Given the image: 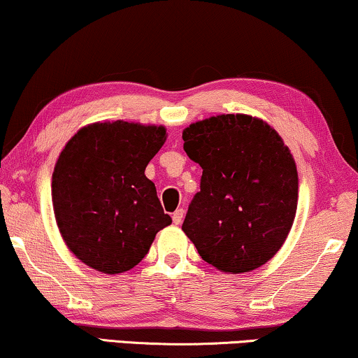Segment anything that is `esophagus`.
Returning <instances> with one entry per match:
<instances>
[{
  "instance_id": "1",
  "label": "esophagus",
  "mask_w": 358,
  "mask_h": 358,
  "mask_svg": "<svg viewBox=\"0 0 358 358\" xmlns=\"http://www.w3.org/2000/svg\"><path fill=\"white\" fill-rule=\"evenodd\" d=\"M183 215H185V210L183 209H177L173 213V215H172V219H173V224H181V220H183Z\"/></svg>"
}]
</instances>
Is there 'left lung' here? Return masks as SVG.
<instances>
[{
	"label": "left lung",
	"instance_id": "8db88e82",
	"mask_svg": "<svg viewBox=\"0 0 358 358\" xmlns=\"http://www.w3.org/2000/svg\"><path fill=\"white\" fill-rule=\"evenodd\" d=\"M183 141L203 169L181 225L201 258L231 274L268 263L295 219L299 175L289 148L268 123L248 115L193 123Z\"/></svg>",
	"mask_w": 358,
	"mask_h": 358
}]
</instances>
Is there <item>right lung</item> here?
<instances>
[{
    "mask_svg": "<svg viewBox=\"0 0 358 358\" xmlns=\"http://www.w3.org/2000/svg\"><path fill=\"white\" fill-rule=\"evenodd\" d=\"M165 143L164 127L94 123L69 139L55 165L58 229L78 258L105 274L141 263L159 230L172 224L144 175Z\"/></svg>",
    "mask_w": 358,
    "mask_h": 358,
    "instance_id": "obj_1",
    "label": "right lung"
}]
</instances>
